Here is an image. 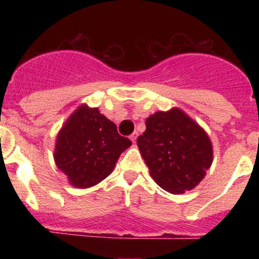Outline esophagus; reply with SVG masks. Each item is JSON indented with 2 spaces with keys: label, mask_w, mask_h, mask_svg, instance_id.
<instances>
[{
  "label": "esophagus",
  "mask_w": 259,
  "mask_h": 259,
  "mask_svg": "<svg viewBox=\"0 0 259 259\" xmlns=\"http://www.w3.org/2000/svg\"><path fill=\"white\" fill-rule=\"evenodd\" d=\"M137 138H138V133H133V134L130 135V140H132L134 144H135V142H137Z\"/></svg>",
  "instance_id": "esophagus-1"
}]
</instances>
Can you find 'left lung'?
<instances>
[{
  "label": "left lung",
  "instance_id": "8db88e82",
  "mask_svg": "<svg viewBox=\"0 0 259 259\" xmlns=\"http://www.w3.org/2000/svg\"><path fill=\"white\" fill-rule=\"evenodd\" d=\"M145 125L137 144L156 184L171 194L197 187L213 161L207 133L178 108L156 111Z\"/></svg>",
  "mask_w": 259,
  "mask_h": 259
}]
</instances>
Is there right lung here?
Instances as JSON below:
<instances>
[{
    "label": "right lung",
    "instance_id": "add662e5",
    "mask_svg": "<svg viewBox=\"0 0 259 259\" xmlns=\"http://www.w3.org/2000/svg\"><path fill=\"white\" fill-rule=\"evenodd\" d=\"M130 145L98 108L81 105L57 134L54 159L70 184L85 189L105 179Z\"/></svg>",
    "mask_w": 259,
    "mask_h": 259
}]
</instances>
